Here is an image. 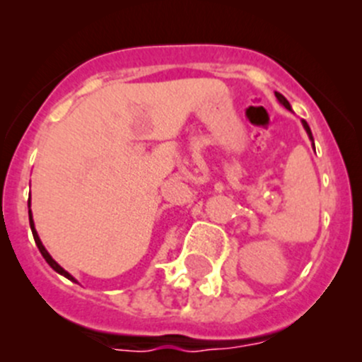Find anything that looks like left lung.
Here are the masks:
<instances>
[{
	"mask_svg": "<svg viewBox=\"0 0 362 362\" xmlns=\"http://www.w3.org/2000/svg\"><path fill=\"white\" fill-rule=\"evenodd\" d=\"M275 96H276V100H279V101H280V103H282V105H284V107H286V108H287V110H291V105H289V101H287V100H286V98H284V96H282V94H280V93H275ZM301 122H303V127H305V131H306V133H308L310 140H312V141H313V136H312V131H310V126H308V124H306V120H301Z\"/></svg>",
	"mask_w": 362,
	"mask_h": 362,
	"instance_id": "obj_1",
	"label": "left lung"
}]
</instances>
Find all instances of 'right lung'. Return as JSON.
I'll use <instances>...</instances> for the list:
<instances>
[{
	"label": "right lung",
	"mask_w": 362,
	"mask_h": 362,
	"mask_svg": "<svg viewBox=\"0 0 362 362\" xmlns=\"http://www.w3.org/2000/svg\"><path fill=\"white\" fill-rule=\"evenodd\" d=\"M28 206H31V199H28ZM29 226H31V231H33V238H35V243H36V247H38V250L42 252V255H43V259H45L47 262H49V266L50 268L54 269V272H57L59 273V275H63V276H66L68 280H71V282H76L75 279H73L71 275H69V273L66 272V269L64 268H61L59 264H57L56 261H54L52 259V255L49 254V252H47V249L45 247H43V243H42V240H40V236H38V233H36V229H35V222H33V215H31V208H29Z\"/></svg>",
	"instance_id": "add662e5"
}]
</instances>
